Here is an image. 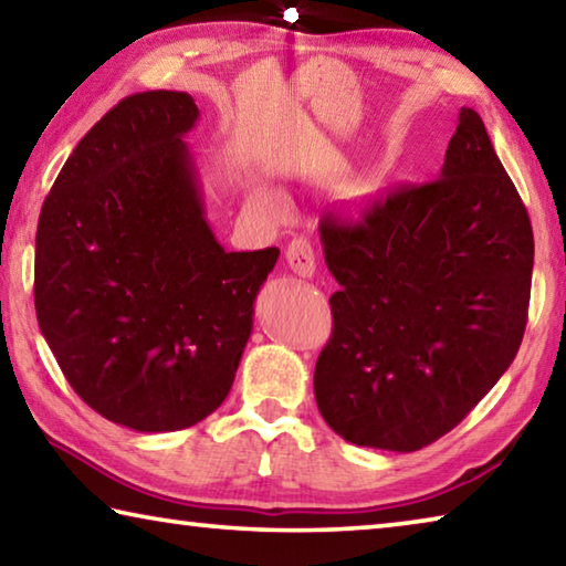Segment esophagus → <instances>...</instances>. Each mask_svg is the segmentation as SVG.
<instances>
[{
    "label": "esophagus",
    "instance_id": "1",
    "mask_svg": "<svg viewBox=\"0 0 566 566\" xmlns=\"http://www.w3.org/2000/svg\"><path fill=\"white\" fill-rule=\"evenodd\" d=\"M286 262H290L292 272L300 276H310L317 270V262H314V247L306 237H294L290 247H286Z\"/></svg>",
    "mask_w": 566,
    "mask_h": 566
}]
</instances>
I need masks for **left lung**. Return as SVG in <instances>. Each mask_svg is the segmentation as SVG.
<instances>
[{
    "label": "left lung",
    "instance_id": "1",
    "mask_svg": "<svg viewBox=\"0 0 566 566\" xmlns=\"http://www.w3.org/2000/svg\"><path fill=\"white\" fill-rule=\"evenodd\" d=\"M319 239L339 282L314 367L324 421L359 447L437 442L510 369L530 310V214L482 117L459 112L439 179L322 217Z\"/></svg>",
    "mask_w": 566,
    "mask_h": 566
}]
</instances>
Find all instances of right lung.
<instances>
[{
  "label": "right lung",
  "instance_id": "right-lung-1",
  "mask_svg": "<svg viewBox=\"0 0 566 566\" xmlns=\"http://www.w3.org/2000/svg\"><path fill=\"white\" fill-rule=\"evenodd\" d=\"M187 92H139L84 134L44 199L36 322L66 381L134 432L222 405L280 249L227 252L205 217Z\"/></svg>",
  "mask_w": 566,
  "mask_h": 566
}]
</instances>
